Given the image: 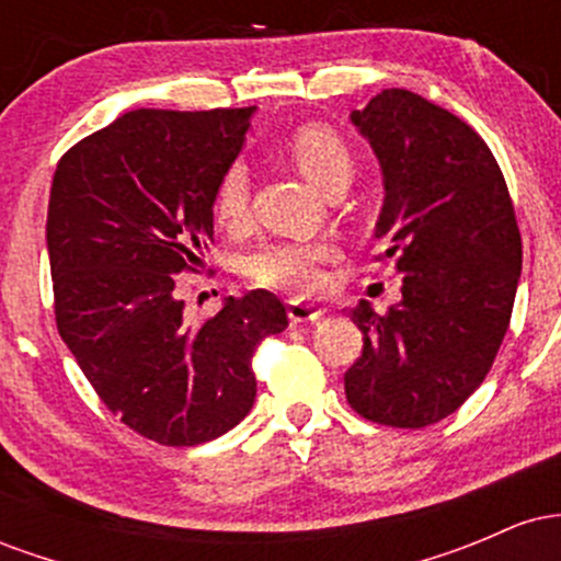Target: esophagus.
<instances>
[{"instance_id": "34e87169", "label": "esophagus", "mask_w": 561, "mask_h": 561, "mask_svg": "<svg viewBox=\"0 0 561 561\" xmlns=\"http://www.w3.org/2000/svg\"><path fill=\"white\" fill-rule=\"evenodd\" d=\"M287 317L293 324H306V321H319L324 317V308L313 306V302H306V300H289Z\"/></svg>"}]
</instances>
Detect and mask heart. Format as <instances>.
<instances>
[{
    "mask_svg": "<svg viewBox=\"0 0 561 561\" xmlns=\"http://www.w3.org/2000/svg\"><path fill=\"white\" fill-rule=\"evenodd\" d=\"M289 156L319 190L337 179H351V150L332 128L302 126L289 139ZM250 205V176L242 163H231L216 186V214L224 224H242ZM337 255L332 240H279L263 244L244 261L250 282L279 293L306 295L321 285V266Z\"/></svg>",
    "mask_w": 561,
    "mask_h": 561,
    "instance_id": "1",
    "label": "heart"
}]
</instances>
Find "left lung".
I'll return each mask as SVG.
<instances>
[{
    "label": "left lung",
    "instance_id": "left-lung-1",
    "mask_svg": "<svg viewBox=\"0 0 561 561\" xmlns=\"http://www.w3.org/2000/svg\"><path fill=\"white\" fill-rule=\"evenodd\" d=\"M351 124L375 150L385 199L375 237L403 274L385 317L362 300V358L345 398L364 420L427 427L446 420L491 371L523 272L514 205L472 126L405 89H385Z\"/></svg>",
    "mask_w": 561,
    "mask_h": 561
}]
</instances>
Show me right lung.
<instances>
[{
    "label": "right lung",
    "mask_w": 561,
    "mask_h": 561,
    "mask_svg": "<svg viewBox=\"0 0 561 561\" xmlns=\"http://www.w3.org/2000/svg\"><path fill=\"white\" fill-rule=\"evenodd\" d=\"M253 113L139 107L70 147L53 179L57 330L102 403L163 446H197L240 424L255 401V345L287 327L266 289L227 298L197 327L173 293V274L214 242L218 179Z\"/></svg>",
    "instance_id": "1"
}]
</instances>
